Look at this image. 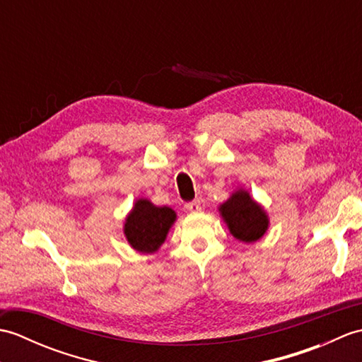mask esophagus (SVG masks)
<instances>
[{"label":"esophagus","mask_w":362,"mask_h":362,"mask_svg":"<svg viewBox=\"0 0 362 362\" xmlns=\"http://www.w3.org/2000/svg\"><path fill=\"white\" fill-rule=\"evenodd\" d=\"M185 209L191 213H197L201 211V201H193V202H188L185 204Z\"/></svg>","instance_id":"obj_1"}]
</instances>
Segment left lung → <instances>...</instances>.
<instances>
[{"mask_svg": "<svg viewBox=\"0 0 362 362\" xmlns=\"http://www.w3.org/2000/svg\"><path fill=\"white\" fill-rule=\"evenodd\" d=\"M219 213L230 233L243 243H255L263 238L269 227V218L263 206L253 201L245 189H236L224 204Z\"/></svg>", "mask_w": 362, "mask_h": 362, "instance_id": "left-lung-1", "label": "left lung"}]
</instances>
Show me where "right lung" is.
<instances>
[{"mask_svg":"<svg viewBox=\"0 0 362 362\" xmlns=\"http://www.w3.org/2000/svg\"><path fill=\"white\" fill-rule=\"evenodd\" d=\"M175 218V211L169 206H157L148 199H138L124 222L126 240L140 253L157 252Z\"/></svg>","mask_w":362,"mask_h":362,"instance_id":"obj_1","label":"right lung"}]
</instances>
